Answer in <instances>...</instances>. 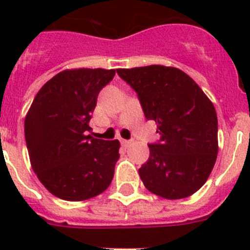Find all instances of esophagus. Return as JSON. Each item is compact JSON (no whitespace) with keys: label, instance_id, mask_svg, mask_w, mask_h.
Masks as SVG:
<instances>
[{"label":"esophagus","instance_id":"1","mask_svg":"<svg viewBox=\"0 0 250 250\" xmlns=\"http://www.w3.org/2000/svg\"><path fill=\"white\" fill-rule=\"evenodd\" d=\"M120 141H121V145H123V146H129L130 143H131L130 140H125V139H121Z\"/></svg>","mask_w":250,"mask_h":250}]
</instances>
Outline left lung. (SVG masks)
Returning <instances> with one entry per match:
<instances>
[{"mask_svg":"<svg viewBox=\"0 0 250 250\" xmlns=\"http://www.w3.org/2000/svg\"><path fill=\"white\" fill-rule=\"evenodd\" d=\"M135 90L145 118L158 124L160 140L149 145L139 169L145 188L165 199H183L205 184L218 154V118L198 83L176 67L118 68Z\"/></svg>","mask_w":250,"mask_h":250,"instance_id":"left-lung-1","label":"left lung"}]
</instances>
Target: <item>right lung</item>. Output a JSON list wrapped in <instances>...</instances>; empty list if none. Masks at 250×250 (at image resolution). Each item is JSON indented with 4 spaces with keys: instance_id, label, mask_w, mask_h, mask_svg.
Returning <instances> with one entry per match:
<instances>
[{
    "instance_id": "1",
    "label": "right lung",
    "mask_w": 250,
    "mask_h": 250,
    "mask_svg": "<svg viewBox=\"0 0 250 250\" xmlns=\"http://www.w3.org/2000/svg\"><path fill=\"white\" fill-rule=\"evenodd\" d=\"M115 70L71 68L40 89L25 118L31 167L52 195L83 202L105 191L119 160V140L86 135L98 95Z\"/></svg>"
}]
</instances>
